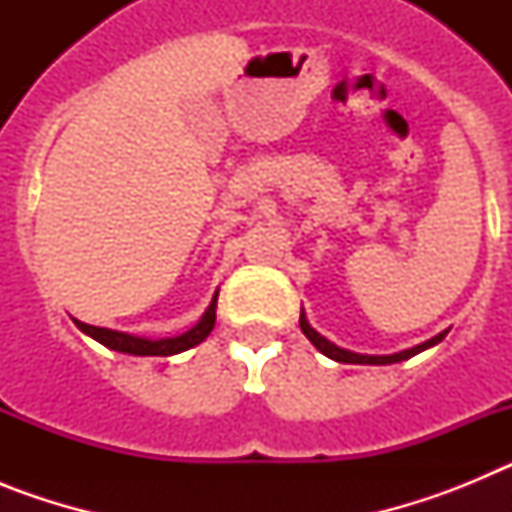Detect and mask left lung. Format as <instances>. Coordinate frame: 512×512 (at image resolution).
<instances>
[{
  "instance_id": "obj_1",
  "label": "left lung",
  "mask_w": 512,
  "mask_h": 512,
  "mask_svg": "<svg viewBox=\"0 0 512 512\" xmlns=\"http://www.w3.org/2000/svg\"><path fill=\"white\" fill-rule=\"evenodd\" d=\"M300 328H302V333H305V336H307V341H310L312 346L318 348L320 354L328 356V359L338 361V364H372V366L397 364V361L410 359V356L420 354V351H425V348H431V346H436V343H441L443 338H446V333H449V330H443V333H438V336H433L431 341L418 343V346L405 348V351H397V354H384V356L374 354V356H372V354H356V351H348V348L336 346V343H333V341H328V338H325V336H320L318 330H315L310 323H307L305 310L300 312Z\"/></svg>"
}]
</instances>
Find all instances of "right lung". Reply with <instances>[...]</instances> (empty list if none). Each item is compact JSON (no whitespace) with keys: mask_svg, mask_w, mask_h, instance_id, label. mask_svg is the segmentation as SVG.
I'll return each mask as SVG.
<instances>
[{"mask_svg":"<svg viewBox=\"0 0 512 512\" xmlns=\"http://www.w3.org/2000/svg\"><path fill=\"white\" fill-rule=\"evenodd\" d=\"M215 305H217V292L212 297L210 307L205 310L197 325L182 333V336L174 338H143V336H133V333H122V330H112V328H97V325L81 323V320H74L76 328L81 333H87L89 338H94L102 346L112 348V351H120V354H130V356H174L182 354L187 348H194L197 343L205 341L210 336V330L215 328Z\"/></svg>","mask_w":512,"mask_h":512,"instance_id":"right-lung-1","label":"right lung"}]
</instances>
